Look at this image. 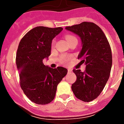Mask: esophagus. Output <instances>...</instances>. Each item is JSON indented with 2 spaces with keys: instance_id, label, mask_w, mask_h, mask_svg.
I'll use <instances>...</instances> for the list:
<instances>
[{
  "instance_id": "obj_1",
  "label": "esophagus",
  "mask_w": 124,
  "mask_h": 124,
  "mask_svg": "<svg viewBox=\"0 0 124 124\" xmlns=\"http://www.w3.org/2000/svg\"><path fill=\"white\" fill-rule=\"evenodd\" d=\"M68 72H72V70H71V69H68Z\"/></svg>"
}]
</instances>
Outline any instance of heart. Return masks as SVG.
<instances>
[{"label": "heart", "mask_w": 124, "mask_h": 124, "mask_svg": "<svg viewBox=\"0 0 124 124\" xmlns=\"http://www.w3.org/2000/svg\"><path fill=\"white\" fill-rule=\"evenodd\" d=\"M65 38H66V40H67V42L69 44H70V42H72L73 40H77V38H76L74 36L71 35V34H68V35H66L65 36ZM68 58L66 56H62V58H61V61H62V62H66V61H68Z\"/></svg>", "instance_id": "1"}]
</instances>
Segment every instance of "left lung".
<instances>
[{
    "label": "left lung",
    "mask_w": 124,
    "mask_h": 124,
    "mask_svg": "<svg viewBox=\"0 0 124 124\" xmlns=\"http://www.w3.org/2000/svg\"><path fill=\"white\" fill-rule=\"evenodd\" d=\"M65 28L80 38L82 49L78 58L86 64L84 72L73 70L77 78L72 90L79 100L91 101L101 93L109 79L112 65L109 44L101 28L93 23L83 22Z\"/></svg>",
    "instance_id": "left-lung-1"
}]
</instances>
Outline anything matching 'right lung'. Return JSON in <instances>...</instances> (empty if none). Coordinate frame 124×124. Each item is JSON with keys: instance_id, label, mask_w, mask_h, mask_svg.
Wrapping results in <instances>:
<instances>
[{"instance_id": "1", "label": "right lung", "mask_w": 124, "mask_h": 124, "mask_svg": "<svg viewBox=\"0 0 124 124\" xmlns=\"http://www.w3.org/2000/svg\"><path fill=\"white\" fill-rule=\"evenodd\" d=\"M63 28L37 26L20 40L16 57L20 86L26 96L35 104L44 105L54 100L57 86L67 74L64 67L51 68L43 64L51 52L53 38Z\"/></svg>"}]
</instances>
